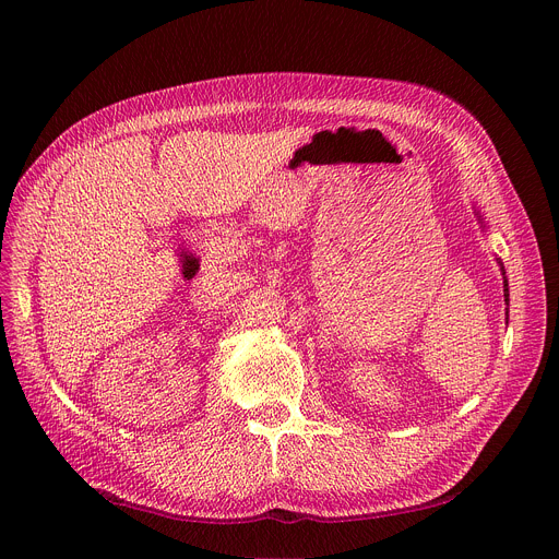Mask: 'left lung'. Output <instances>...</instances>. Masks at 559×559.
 <instances>
[{
    "label": "left lung",
    "mask_w": 559,
    "mask_h": 559,
    "mask_svg": "<svg viewBox=\"0 0 559 559\" xmlns=\"http://www.w3.org/2000/svg\"><path fill=\"white\" fill-rule=\"evenodd\" d=\"M504 298H507V302H509V285H507V278H504Z\"/></svg>",
    "instance_id": "left-lung-1"
}]
</instances>
